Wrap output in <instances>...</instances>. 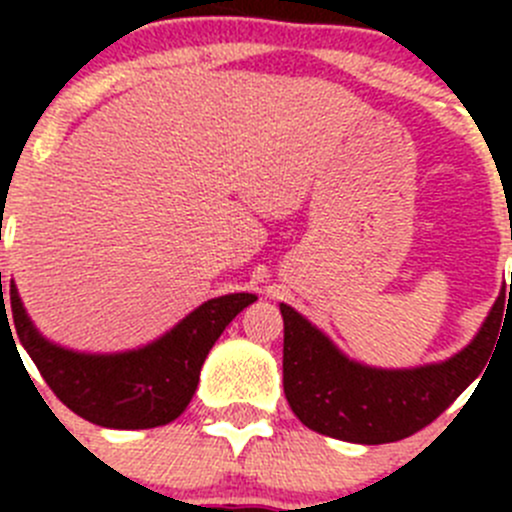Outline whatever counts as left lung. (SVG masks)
<instances>
[{
	"label": "left lung",
	"instance_id": "left-lung-1",
	"mask_svg": "<svg viewBox=\"0 0 512 512\" xmlns=\"http://www.w3.org/2000/svg\"><path fill=\"white\" fill-rule=\"evenodd\" d=\"M505 294L503 287L461 352L409 369H381L352 359L317 324L282 302V376L294 416L312 431L364 446L401 441L421 431L485 369L505 319Z\"/></svg>",
	"mask_w": 512,
	"mask_h": 512
}]
</instances>
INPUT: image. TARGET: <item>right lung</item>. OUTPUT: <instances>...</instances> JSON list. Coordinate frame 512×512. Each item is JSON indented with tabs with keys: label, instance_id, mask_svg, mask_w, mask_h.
<instances>
[{
	"label": "right lung",
	"instance_id": "right-lung-1",
	"mask_svg": "<svg viewBox=\"0 0 512 512\" xmlns=\"http://www.w3.org/2000/svg\"><path fill=\"white\" fill-rule=\"evenodd\" d=\"M7 302L12 304L14 334L51 391L74 414L96 426L136 431L165 426L183 414L198 389L205 356L227 324L257 297L250 292L213 297L153 342L106 354L79 352L44 337L29 317L14 280L7 287ZM0 314L7 317L4 294Z\"/></svg>",
	"mask_w": 512,
	"mask_h": 512
}]
</instances>
